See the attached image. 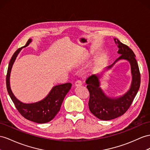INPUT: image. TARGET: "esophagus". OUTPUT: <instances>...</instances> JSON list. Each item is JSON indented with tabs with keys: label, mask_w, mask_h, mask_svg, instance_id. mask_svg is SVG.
Instances as JSON below:
<instances>
[{
	"label": "esophagus",
	"mask_w": 150,
	"mask_h": 150,
	"mask_svg": "<svg viewBox=\"0 0 150 150\" xmlns=\"http://www.w3.org/2000/svg\"><path fill=\"white\" fill-rule=\"evenodd\" d=\"M82 84V82L81 80H76V81L75 82V86H81Z\"/></svg>",
	"instance_id": "esophagus-1"
}]
</instances>
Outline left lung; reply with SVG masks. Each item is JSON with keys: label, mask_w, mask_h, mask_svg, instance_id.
I'll list each match as a JSON object with an SVG mask.
<instances>
[{"label": "left lung", "mask_w": 150, "mask_h": 150, "mask_svg": "<svg viewBox=\"0 0 150 150\" xmlns=\"http://www.w3.org/2000/svg\"><path fill=\"white\" fill-rule=\"evenodd\" d=\"M114 40L115 43L118 44V53L120 56L107 68H110L118 60H127L131 66L132 80L129 90L124 95L118 98H112L106 96L99 87V79L100 76L92 75L87 78L86 83L87 84V88L90 94L88 103L89 110L95 117L103 120H112L124 115L131 105L141 83L139 69L132 50L127 45L122 44L117 38H114Z\"/></svg>", "instance_id": "1"}]
</instances>
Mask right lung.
<instances>
[{
    "label": "right lung",
    "mask_w": 150,
    "mask_h": 150,
    "mask_svg": "<svg viewBox=\"0 0 150 150\" xmlns=\"http://www.w3.org/2000/svg\"><path fill=\"white\" fill-rule=\"evenodd\" d=\"M31 42L32 39L30 38L26 45L23 47L19 48L11 57L6 75V86L7 92L14 103L15 107L23 117L30 121L38 124H44L52 120L58 113L65 96L71 89V83H66L53 87L47 97H45L43 100L37 103L25 104L16 99L12 93L10 87L9 77L11 70L19 52L23 47L28 46Z\"/></svg>",
    "instance_id": "add662e5"
}]
</instances>
